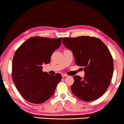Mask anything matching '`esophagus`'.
<instances>
[{
    "instance_id": "34e87169",
    "label": "esophagus",
    "mask_w": 124,
    "mask_h": 124,
    "mask_svg": "<svg viewBox=\"0 0 124 124\" xmlns=\"http://www.w3.org/2000/svg\"><path fill=\"white\" fill-rule=\"evenodd\" d=\"M67 74H65V73H63V74H62V77H66V76H67Z\"/></svg>"
}]
</instances>
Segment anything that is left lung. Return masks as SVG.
<instances>
[{
    "label": "left lung",
    "instance_id": "left-lung-1",
    "mask_svg": "<svg viewBox=\"0 0 124 124\" xmlns=\"http://www.w3.org/2000/svg\"><path fill=\"white\" fill-rule=\"evenodd\" d=\"M62 42L72 51L77 65L84 67L85 72L84 78L73 77L72 93L85 101L99 99L108 90L113 75V58L108 48L94 37L63 38Z\"/></svg>",
    "mask_w": 124,
    "mask_h": 124
}]
</instances>
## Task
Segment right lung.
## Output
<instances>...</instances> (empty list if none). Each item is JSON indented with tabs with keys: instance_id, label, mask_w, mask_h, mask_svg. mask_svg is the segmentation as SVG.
I'll use <instances>...</instances> for the list:
<instances>
[{
	"instance_id": "1",
	"label": "right lung",
	"mask_w": 124,
	"mask_h": 124,
	"mask_svg": "<svg viewBox=\"0 0 124 124\" xmlns=\"http://www.w3.org/2000/svg\"><path fill=\"white\" fill-rule=\"evenodd\" d=\"M62 38L35 36L21 44L14 53L12 78L18 91L25 100L39 104L54 93L62 79L60 73L51 75L42 71L43 63H49L52 53L60 47Z\"/></svg>"
}]
</instances>
